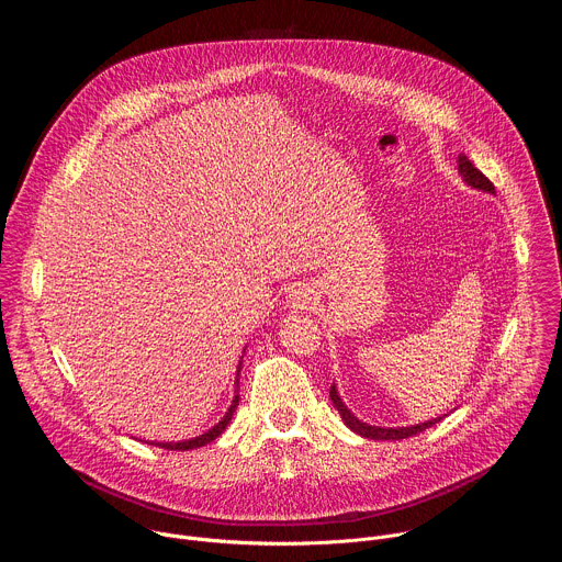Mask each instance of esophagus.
<instances>
[{
	"mask_svg": "<svg viewBox=\"0 0 562 562\" xmlns=\"http://www.w3.org/2000/svg\"><path fill=\"white\" fill-rule=\"evenodd\" d=\"M315 304V291L308 289L306 284H297L295 289H291L289 293V306L295 311H304L311 308Z\"/></svg>",
	"mask_w": 562,
	"mask_h": 562,
	"instance_id": "1",
	"label": "esophagus"
}]
</instances>
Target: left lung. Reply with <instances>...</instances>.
<instances>
[{
	"label": "left lung",
	"mask_w": 562,
	"mask_h": 562,
	"mask_svg": "<svg viewBox=\"0 0 562 562\" xmlns=\"http://www.w3.org/2000/svg\"><path fill=\"white\" fill-rule=\"evenodd\" d=\"M458 173L462 176V180H464L469 187H473V189H477V191L496 193L494 184L469 162L467 155H458ZM329 395H331L334 407L340 412L345 425H347L351 431H356L358 436L371 438V440H403V438H412V436H416V434H420V431H425V429H429V427H434L436 423L442 420V418H434V420H427V423H420V425H412V427H373V425H367V423L358 420V418L347 409V405L342 403V397L338 395L336 384H331Z\"/></svg>",
	"instance_id": "1"
}]
</instances>
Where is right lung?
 <instances>
[{
    "label": "right lung",
    "mask_w": 562,
    "mask_h": 562,
    "mask_svg": "<svg viewBox=\"0 0 562 562\" xmlns=\"http://www.w3.org/2000/svg\"><path fill=\"white\" fill-rule=\"evenodd\" d=\"M239 367L243 364H237V373H239ZM235 384H237V380H235ZM237 403H239V395L235 393V397H233V403H231V407H228V412L224 414V418L213 427V429H209L206 434H202V436H198V438H191V440H180V442H155V447H162V449H171V451H189V449H198V447H204V445H209V442H213L224 429H226V425L231 423V418H233V412L237 409Z\"/></svg>",
    "instance_id": "right-lung-1"
}]
</instances>
